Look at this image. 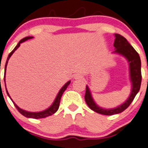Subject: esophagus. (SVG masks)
Instances as JSON below:
<instances>
[{
  "mask_svg": "<svg viewBox=\"0 0 148 148\" xmlns=\"http://www.w3.org/2000/svg\"><path fill=\"white\" fill-rule=\"evenodd\" d=\"M74 78L75 79V80H79V79L82 78V75L80 73H76L74 75Z\"/></svg>",
  "mask_w": 148,
  "mask_h": 148,
  "instance_id": "1",
  "label": "esophagus"
}]
</instances>
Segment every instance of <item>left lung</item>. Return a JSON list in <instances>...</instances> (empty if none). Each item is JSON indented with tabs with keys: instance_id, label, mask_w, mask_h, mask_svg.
<instances>
[{
	"instance_id": "1",
	"label": "left lung",
	"mask_w": 148,
	"mask_h": 148,
	"mask_svg": "<svg viewBox=\"0 0 148 148\" xmlns=\"http://www.w3.org/2000/svg\"><path fill=\"white\" fill-rule=\"evenodd\" d=\"M115 40L114 46L115 51L114 52L124 56L127 60L130 65V76L132 82V91L130 96L124 103L114 109H103L95 103L90 93L88 86H86L85 100L86 103L91 110L96 113L103 115H113L124 112L131 104L134 97L140 90L142 81L141 60L139 54L136 52L133 47L127 42V39L119 34H115Z\"/></svg>"
}]
</instances>
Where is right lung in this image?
<instances>
[{"label":"right lung","mask_w":148,"mask_h":148,"mask_svg":"<svg viewBox=\"0 0 148 148\" xmlns=\"http://www.w3.org/2000/svg\"><path fill=\"white\" fill-rule=\"evenodd\" d=\"M32 38H33V36H26V37H25V38H24V39H21V40H20V42H18V45H17L16 46V47L14 48V49H13L12 52H11V53L8 55V58H7V60H6V62H5V73H4L5 75V71H6L7 64H8V60H9L10 58H11V55H13V53H14V52H15V51L16 50V49H18V47H19L21 43H22V42H25V41L28 40V39H32ZM5 76H4V81H5ZM70 83H71V81H68V82H67V83H65V84L63 86H62V88L60 89V90L59 93H58V95H57L56 98H55V101H54V102L52 103V104L51 105V106H49L48 109H45V110L42 111V112H27V111L24 110V109H21V108L18 107V106H17V105L16 104V103H14V101H13L12 99H11V96H10L9 93H8V90H7L6 85H5V90H6V93H7V94H8V96H9L10 99H11V101H13V103H14V106H15V107L16 108L17 110H18V112H19L20 113H21V114L23 115V116H26V117H27V118H33V119H41V118H45V117H47V116H51V115H52L53 114H55V112H56L58 110V109H59V106H60V103L61 97H62V95L63 94L64 91L66 90V88H68V86H69Z\"/></svg>","instance_id":"obj_1"}]
</instances>
